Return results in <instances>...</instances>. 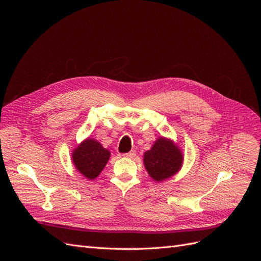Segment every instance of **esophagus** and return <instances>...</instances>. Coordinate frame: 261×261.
I'll list each match as a JSON object with an SVG mask.
<instances>
[{"label":"esophagus","instance_id":"esophagus-1","mask_svg":"<svg viewBox=\"0 0 261 261\" xmlns=\"http://www.w3.org/2000/svg\"><path fill=\"white\" fill-rule=\"evenodd\" d=\"M135 155H136V152L134 151V150H132V151H130V152H128V153H125V154H123V156H125V158H128V159H133Z\"/></svg>","mask_w":261,"mask_h":261}]
</instances>
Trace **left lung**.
Listing matches in <instances>:
<instances>
[{
	"label": "left lung",
	"instance_id": "left-lung-1",
	"mask_svg": "<svg viewBox=\"0 0 261 261\" xmlns=\"http://www.w3.org/2000/svg\"><path fill=\"white\" fill-rule=\"evenodd\" d=\"M182 151L171 140L160 138L151 149L144 153V165L149 175L156 182L165 181L182 167Z\"/></svg>",
	"mask_w": 261,
	"mask_h": 261
}]
</instances>
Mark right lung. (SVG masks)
I'll return each mask as SVG.
<instances>
[{"instance_id": "add662e5", "label": "right lung", "mask_w": 261, "mask_h": 261, "mask_svg": "<svg viewBox=\"0 0 261 261\" xmlns=\"http://www.w3.org/2000/svg\"><path fill=\"white\" fill-rule=\"evenodd\" d=\"M109 159V150L93 139L85 140L72 153L75 168L89 180H93L99 175Z\"/></svg>"}]
</instances>
